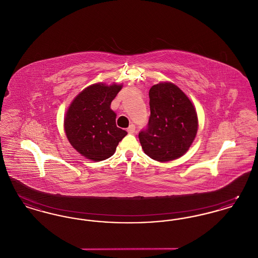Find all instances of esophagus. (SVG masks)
Here are the masks:
<instances>
[{
    "label": "esophagus",
    "mask_w": 258,
    "mask_h": 258,
    "mask_svg": "<svg viewBox=\"0 0 258 258\" xmlns=\"http://www.w3.org/2000/svg\"><path fill=\"white\" fill-rule=\"evenodd\" d=\"M127 133L128 134H135V125L134 124V123H132L128 127H127Z\"/></svg>",
    "instance_id": "obj_1"
}]
</instances>
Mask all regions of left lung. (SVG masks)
Instances as JSON below:
<instances>
[{"instance_id":"1","label":"left lung","mask_w":258,"mask_h":258,"mask_svg":"<svg viewBox=\"0 0 258 258\" xmlns=\"http://www.w3.org/2000/svg\"><path fill=\"white\" fill-rule=\"evenodd\" d=\"M148 128L138 137L144 153L166 162L184 156L197 136L198 118L191 100L172 82H160L150 89Z\"/></svg>"}]
</instances>
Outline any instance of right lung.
I'll use <instances>...</instances> for the list:
<instances>
[{
    "mask_svg": "<svg viewBox=\"0 0 258 258\" xmlns=\"http://www.w3.org/2000/svg\"><path fill=\"white\" fill-rule=\"evenodd\" d=\"M123 84L95 83L81 91L72 101L63 119L71 145L88 160L101 161L114 155L127 133L116 125L112 100Z\"/></svg>",
    "mask_w": 258,
    "mask_h": 258,
    "instance_id": "right-lung-1",
    "label": "right lung"
}]
</instances>
